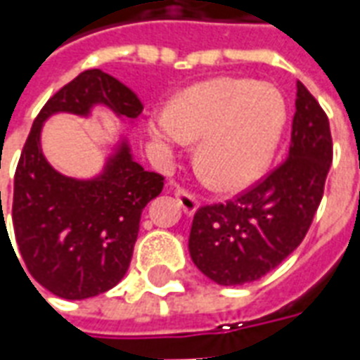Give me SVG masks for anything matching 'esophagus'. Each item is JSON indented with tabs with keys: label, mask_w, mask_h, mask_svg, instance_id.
Here are the masks:
<instances>
[{
	"label": "esophagus",
	"mask_w": 360,
	"mask_h": 360,
	"mask_svg": "<svg viewBox=\"0 0 360 360\" xmlns=\"http://www.w3.org/2000/svg\"><path fill=\"white\" fill-rule=\"evenodd\" d=\"M175 198H177V202L181 204V208H183V212H185L187 216H193V214L198 210V200H196V196L187 193V191L175 188Z\"/></svg>",
	"instance_id": "obj_1"
}]
</instances>
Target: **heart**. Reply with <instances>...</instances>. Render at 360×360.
I'll return each mask as SVG.
<instances>
[{
  "mask_svg": "<svg viewBox=\"0 0 360 360\" xmlns=\"http://www.w3.org/2000/svg\"><path fill=\"white\" fill-rule=\"evenodd\" d=\"M285 102L276 86L247 79H214L181 96L172 111L148 119V134L165 150L196 142L195 160L221 191L257 181L276 152Z\"/></svg>",
  "mask_w": 360,
  "mask_h": 360,
  "instance_id": "1",
  "label": "heart"
}]
</instances>
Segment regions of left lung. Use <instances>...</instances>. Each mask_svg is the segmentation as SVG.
<instances>
[{
	"label": "left lung",
	"instance_id": "obj_1",
	"mask_svg": "<svg viewBox=\"0 0 360 360\" xmlns=\"http://www.w3.org/2000/svg\"><path fill=\"white\" fill-rule=\"evenodd\" d=\"M330 165V121L297 82L287 160L231 202L196 210L188 235L196 268L219 285H243L281 264L309 231Z\"/></svg>",
	"mask_w": 360,
	"mask_h": 360
}]
</instances>
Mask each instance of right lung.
I'll return each mask as SVG.
<instances>
[{
  "label": "right lung",
  "instance_id": "obj_1",
  "mask_svg": "<svg viewBox=\"0 0 360 360\" xmlns=\"http://www.w3.org/2000/svg\"><path fill=\"white\" fill-rule=\"evenodd\" d=\"M96 105L123 121L142 113L141 98L129 86L100 69H89L38 113L15 173L13 229L22 262L44 289L69 301L105 293L123 279L142 210L164 188L162 175L144 172L134 162L125 136L111 144L102 172L90 179L63 175L46 160L44 123L56 113L90 117Z\"/></svg>",
  "mask_w": 360,
  "mask_h": 360
}]
</instances>
